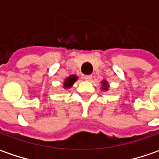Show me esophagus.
I'll list each match as a JSON object with an SVG mask.
<instances>
[{
	"mask_svg": "<svg viewBox=\"0 0 159 159\" xmlns=\"http://www.w3.org/2000/svg\"><path fill=\"white\" fill-rule=\"evenodd\" d=\"M83 78H84V80H86L88 81H90L92 80V75H86V76H84Z\"/></svg>",
	"mask_w": 159,
	"mask_h": 159,
	"instance_id": "1",
	"label": "esophagus"
}]
</instances>
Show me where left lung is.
Returning a JSON list of instances; mask_svg holds the SVG:
<instances>
[{"label": "left lung", "mask_w": 159, "mask_h": 159, "mask_svg": "<svg viewBox=\"0 0 159 159\" xmlns=\"http://www.w3.org/2000/svg\"><path fill=\"white\" fill-rule=\"evenodd\" d=\"M102 89H103V90H108V88H109V86H108V83H107L106 80H103V81H102Z\"/></svg>", "instance_id": "obj_1"}]
</instances>
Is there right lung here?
<instances>
[{
    "label": "right lung",
    "mask_w": 159,
    "mask_h": 159,
    "mask_svg": "<svg viewBox=\"0 0 159 159\" xmlns=\"http://www.w3.org/2000/svg\"><path fill=\"white\" fill-rule=\"evenodd\" d=\"M78 80V77L75 75H70L69 76L64 82V89H70V87L74 84V82Z\"/></svg>",
    "instance_id": "1"
}]
</instances>
